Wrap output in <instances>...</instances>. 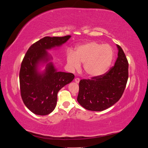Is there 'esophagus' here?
<instances>
[{
  "label": "esophagus",
  "mask_w": 148,
  "mask_h": 148,
  "mask_svg": "<svg viewBox=\"0 0 148 148\" xmlns=\"http://www.w3.org/2000/svg\"><path fill=\"white\" fill-rule=\"evenodd\" d=\"M79 80H80V79L79 78H76L75 79V82L77 83H78L79 82Z\"/></svg>",
  "instance_id": "34e87169"
}]
</instances>
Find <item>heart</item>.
<instances>
[{"instance_id":"1","label":"heart","mask_w":148,"mask_h":148,"mask_svg":"<svg viewBox=\"0 0 148 148\" xmlns=\"http://www.w3.org/2000/svg\"><path fill=\"white\" fill-rule=\"evenodd\" d=\"M114 59V50L109 44L91 41L78 46L74 52H68L66 62L71 71L78 70L83 63V69L88 76L97 77L104 74Z\"/></svg>"}]
</instances>
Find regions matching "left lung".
Returning <instances> with one entry per match:
<instances>
[{"label":"left lung","mask_w":148,"mask_h":148,"mask_svg":"<svg viewBox=\"0 0 148 148\" xmlns=\"http://www.w3.org/2000/svg\"><path fill=\"white\" fill-rule=\"evenodd\" d=\"M114 66L99 77L81 79L77 101L84 109L102 111L115 104L122 97L128 78V62L119 45Z\"/></svg>","instance_id":"8db88e82"}]
</instances>
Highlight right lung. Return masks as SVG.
<instances>
[{
	"mask_svg": "<svg viewBox=\"0 0 148 148\" xmlns=\"http://www.w3.org/2000/svg\"><path fill=\"white\" fill-rule=\"evenodd\" d=\"M70 37H44L29 47L22 60L19 73L21 99L35 114L51 113L57 104L58 92L74 79L73 73L57 71L51 62L47 64L44 73L37 70L40 62L49 60L46 50L61 46Z\"/></svg>",
	"mask_w": 148,
	"mask_h": 148,
	"instance_id": "right-lung-1",
	"label": "right lung"
}]
</instances>
